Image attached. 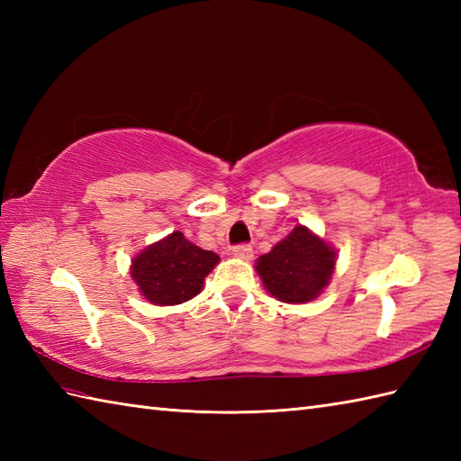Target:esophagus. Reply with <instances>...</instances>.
<instances>
[{
  "instance_id": "esophagus-1",
  "label": "esophagus",
  "mask_w": 461,
  "mask_h": 461,
  "mask_svg": "<svg viewBox=\"0 0 461 461\" xmlns=\"http://www.w3.org/2000/svg\"><path fill=\"white\" fill-rule=\"evenodd\" d=\"M231 253L236 258H240V259H251L253 258V248L251 246H248V243H240V246H236L231 249Z\"/></svg>"
}]
</instances>
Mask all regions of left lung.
<instances>
[{
    "mask_svg": "<svg viewBox=\"0 0 461 461\" xmlns=\"http://www.w3.org/2000/svg\"><path fill=\"white\" fill-rule=\"evenodd\" d=\"M337 263V249L305 225H295L266 256L256 271L273 297L283 303H309L325 289Z\"/></svg>",
    "mask_w": 461,
    "mask_h": 461,
    "instance_id": "1",
    "label": "left lung"
}]
</instances>
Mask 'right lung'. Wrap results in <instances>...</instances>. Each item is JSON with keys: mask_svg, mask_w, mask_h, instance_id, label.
Wrapping results in <instances>:
<instances>
[{"mask_svg": "<svg viewBox=\"0 0 461 461\" xmlns=\"http://www.w3.org/2000/svg\"><path fill=\"white\" fill-rule=\"evenodd\" d=\"M218 261V253L194 246L182 231H172L132 259L131 276L152 305H180L198 295Z\"/></svg>", "mask_w": 461, "mask_h": 461, "instance_id": "1", "label": "right lung"}]
</instances>
